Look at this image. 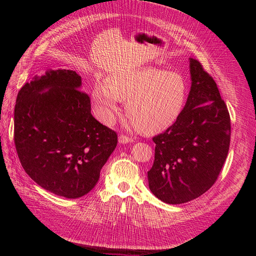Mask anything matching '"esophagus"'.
<instances>
[{"label":"esophagus","mask_w":256,"mask_h":256,"mask_svg":"<svg viewBox=\"0 0 256 256\" xmlns=\"http://www.w3.org/2000/svg\"><path fill=\"white\" fill-rule=\"evenodd\" d=\"M132 139L126 135H124V134H121V135L119 136V142L122 143V144H126V143H128L130 142Z\"/></svg>","instance_id":"1"}]
</instances>
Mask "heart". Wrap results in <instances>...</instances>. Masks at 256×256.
<instances>
[{
  "label": "heart",
  "instance_id": "b5f03b06",
  "mask_svg": "<svg viewBox=\"0 0 256 256\" xmlns=\"http://www.w3.org/2000/svg\"><path fill=\"white\" fill-rule=\"evenodd\" d=\"M92 96L104 122H112L118 100H122L128 118L140 132L156 134L170 128L180 118L188 86L178 72L144 67L111 76L106 85L96 84Z\"/></svg>",
  "mask_w": 256,
  "mask_h": 256
}]
</instances>
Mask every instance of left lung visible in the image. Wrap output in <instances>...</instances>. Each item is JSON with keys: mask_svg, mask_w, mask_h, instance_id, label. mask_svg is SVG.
Masks as SVG:
<instances>
[{"mask_svg": "<svg viewBox=\"0 0 256 256\" xmlns=\"http://www.w3.org/2000/svg\"><path fill=\"white\" fill-rule=\"evenodd\" d=\"M192 86L180 118L152 138L154 160L147 172L154 196L180 204L216 182L230 144V116L212 76L190 59Z\"/></svg>", "mask_w": 256, "mask_h": 256, "instance_id": "1", "label": "left lung"}]
</instances>
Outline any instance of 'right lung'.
<instances>
[{"mask_svg": "<svg viewBox=\"0 0 256 256\" xmlns=\"http://www.w3.org/2000/svg\"><path fill=\"white\" fill-rule=\"evenodd\" d=\"M80 82L74 70L46 72L22 87L14 108V144L24 170L65 198L93 189L118 141L115 130L92 116Z\"/></svg>", "mask_w": 256, "mask_h": 256, "instance_id": "right-lung-1", "label": "right lung"}]
</instances>
